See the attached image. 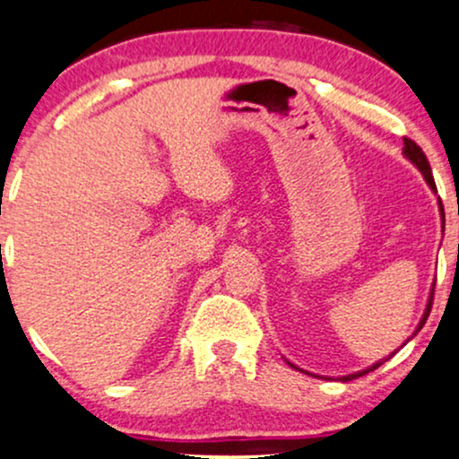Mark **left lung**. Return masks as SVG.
Returning a JSON list of instances; mask_svg holds the SVG:
<instances>
[{"mask_svg":"<svg viewBox=\"0 0 459 459\" xmlns=\"http://www.w3.org/2000/svg\"><path fill=\"white\" fill-rule=\"evenodd\" d=\"M403 155L408 157L410 161L414 163L416 168H419L420 170V175L425 177V181H428V186L434 189L436 192V183H434V177H431V168H429V161H428V157H425V152H423V149H420L419 144H416V142H412L410 138H403ZM440 200V198H438ZM440 213H442V224H445V212H442V203H440ZM431 302H434V291H431V296H429V302H428V308H425V315H423V319H420V324H419V328H416V332H419L420 328H423V324L425 321H428V317H429V310H431ZM414 332V334H416ZM393 356V354H391ZM388 356V358H391ZM384 360H386V358H384ZM382 362H376V365L373 367H368V368H365V371H358V373H351V376H345V377H341V380L343 382H347V380H354V377H360V376H365V373H368V371H373V368H377L380 367ZM293 367V365H291Z\"/></svg>","mask_w":459,"mask_h":459,"instance_id":"1","label":"left lung"}]
</instances>
